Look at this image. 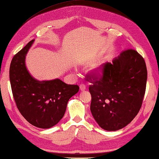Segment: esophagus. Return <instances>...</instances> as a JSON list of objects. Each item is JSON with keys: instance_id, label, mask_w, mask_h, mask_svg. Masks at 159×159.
<instances>
[{"instance_id": "obj_1", "label": "esophagus", "mask_w": 159, "mask_h": 159, "mask_svg": "<svg viewBox=\"0 0 159 159\" xmlns=\"http://www.w3.org/2000/svg\"><path fill=\"white\" fill-rule=\"evenodd\" d=\"M86 88H87V86H86V84H81L80 85V90H82V91L85 90Z\"/></svg>"}]
</instances>
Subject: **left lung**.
<instances>
[{"instance_id": "left-lung-1", "label": "left lung", "mask_w": 159, "mask_h": 159, "mask_svg": "<svg viewBox=\"0 0 159 159\" xmlns=\"http://www.w3.org/2000/svg\"><path fill=\"white\" fill-rule=\"evenodd\" d=\"M99 70L101 74L92 72L88 77L92 83L90 110L101 128L118 130L130 123L142 107L147 80L144 59L134 49H127Z\"/></svg>"}]
</instances>
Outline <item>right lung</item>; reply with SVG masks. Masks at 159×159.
Wrapping results in <instances>:
<instances>
[{
  "label": "right lung",
  "mask_w": 159,
  "mask_h": 159,
  "mask_svg": "<svg viewBox=\"0 0 159 159\" xmlns=\"http://www.w3.org/2000/svg\"><path fill=\"white\" fill-rule=\"evenodd\" d=\"M34 41L15 54L10 66V81L17 108L32 125L47 129L61 120L67 102L79 91L77 84H67L59 79L39 82L29 73L25 56Z\"/></svg>",
  "instance_id": "add662e5"
}]
</instances>
